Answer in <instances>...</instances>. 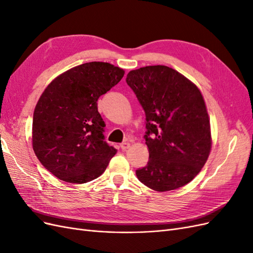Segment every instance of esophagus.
Masks as SVG:
<instances>
[{"mask_svg":"<svg viewBox=\"0 0 253 253\" xmlns=\"http://www.w3.org/2000/svg\"><path fill=\"white\" fill-rule=\"evenodd\" d=\"M129 147H131V144H129L128 142H122L121 144H120V148L124 150V151H126V150H127Z\"/></svg>","mask_w":253,"mask_h":253,"instance_id":"1","label":"esophagus"}]
</instances>
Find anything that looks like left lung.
<instances>
[{
  "mask_svg": "<svg viewBox=\"0 0 253 253\" xmlns=\"http://www.w3.org/2000/svg\"><path fill=\"white\" fill-rule=\"evenodd\" d=\"M145 113L148 165L136 171L152 190L164 192L187 185L201 172L211 152L207 106L195 84L165 65L140 67L127 74Z\"/></svg>",
  "mask_w": 253,
  "mask_h": 253,
  "instance_id": "obj_1",
  "label": "left lung"
}]
</instances>
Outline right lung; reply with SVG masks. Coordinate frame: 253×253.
<instances>
[{
  "label": "right lung",
  "mask_w": 253,
  "mask_h": 253,
  "mask_svg": "<svg viewBox=\"0 0 253 253\" xmlns=\"http://www.w3.org/2000/svg\"><path fill=\"white\" fill-rule=\"evenodd\" d=\"M124 75L111 63L88 62L59 75L44 89L34 112L33 149L57 178L88 182L117 153L103 140L105 125L97 101Z\"/></svg>",
  "instance_id": "add662e5"
}]
</instances>
